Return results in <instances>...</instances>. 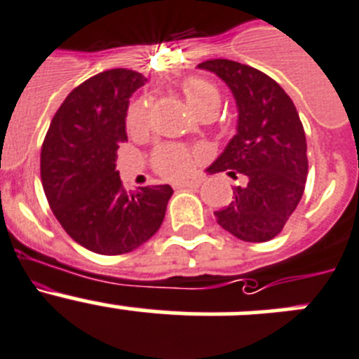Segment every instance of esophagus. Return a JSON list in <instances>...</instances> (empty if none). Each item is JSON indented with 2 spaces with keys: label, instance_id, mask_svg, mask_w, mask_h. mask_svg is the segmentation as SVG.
<instances>
[{
  "label": "esophagus",
  "instance_id": "1",
  "mask_svg": "<svg viewBox=\"0 0 359 359\" xmlns=\"http://www.w3.org/2000/svg\"><path fill=\"white\" fill-rule=\"evenodd\" d=\"M200 180H182V182H173L175 189H184V187H198Z\"/></svg>",
  "mask_w": 359,
  "mask_h": 359
}]
</instances>
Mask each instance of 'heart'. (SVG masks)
<instances>
[{"label":"heart","mask_w":359,"mask_h":359,"mask_svg":"<svg viewBox=\"0 0 359 359\" xmlns=\"http://www.w3.org/2000/svg\"><path fill=\"white\" fill-rule=\"evenodd\" d=\"M187 102L200 116L214 115L219 108V90L205 78H189L184 81ZM126 127L129 134H140L149 127V102L145 99L134 100L126 113ZM196 156L189 149L175 143H164L152 152V166L161 177L182 179L195 168Z\"/></svg>","instance_id":"heart-1"}]
</instances>
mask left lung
<instances>
[{
  "label": "left lung",
  "mask_w": 359,
  "mask_h": 359,
  "mask_svg": "<svg viewBox=\"0 0 359 359\" xmlns=\"http://www.w3.org/2000/svg\"><path fill=\"white\" fill-rule=\"evenodd\" d=\"M219 76L236 97L239 120L210 173L246 177L233 200L214 216L219 226L246 243L276 237L296 210L308 175L306 136L292 99L267 74L232 60L200 63Z\"/></svg>",
  "instance_id": "1"
}]
</instances>
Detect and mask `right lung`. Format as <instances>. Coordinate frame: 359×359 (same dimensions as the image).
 <instances>
[{"label": "right lung", "mask_w": 359, "mask_h": 359, "mask_svg": "<svg viewBox=\"0 0 359 359\" xmlns=\"http://www.w3.org/2000/svg\"><path fill=\"white\" fill-rule=\"evenodd\" d=\"M145 81L129 69L86 79L55 113L40 150L53 214L76 243L100 255H122L147 243L173 195L168 184L127 193L115 170L116 150L127 140L129 97Z\"/></svg>", "instance_id": "obj_1"}]
</instances>
